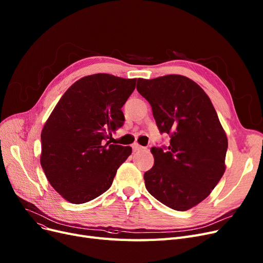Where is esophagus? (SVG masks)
<instances>
[{"mask_svg":"<svg viewBox=\"0 0 263 263\" xmlns=\"http://www.w3.org/2000/svg\"><path fill=\"white\" fill-rule=\"evenodd\" d=\"M132 149L134 150V151H140V150H143V149H145L143 146H141V145H139L137 143H134L133 145H132Z\"/></svg>","mask_w":263,"mask_h":263,"instance_id":"34e87169","label":"esophagus"}]
</instances>
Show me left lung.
Segmentation results:
<instances>
[{
    "instance_id": "obj_1",
    "label": "left lung",
    "mask_w": 263,
    "mask_h": 263,
    "mask_svg": "<svg viewBox=\"0 0 263 263\" xmlns=\"http://www.w3.org/2000/svg\"><path fill=\"white\" fill-rule=\"evenodd\" d=\"M136 89L150 103L168 146L153 147L154 167L145 173L147 191L163 204L186 211L210 195L225 172L228 148L216 110L191 79L170 74L137 80Z\"/></svg>"
}]
</instances>
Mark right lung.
Segmentation results:
<instances>
[{
	"instance_id": "add662e5",
	"label": "right lung",
	"mask_w": 263,
	"mask_h": 263,
	"mask_svg": "<svg viewBox=\"0 0 263 263\" xmlns=\"http://www.w3.org/2000/svg\"><path fill=\"white\" fill-rule=\"evenodd\" d=\"M136 79L97 73L77 81L54 107L41 132L40 164L52 187L71 203L106 192L132 148L110 144L122 127L121 107Z\"/></svg>"
}]
</instances>
